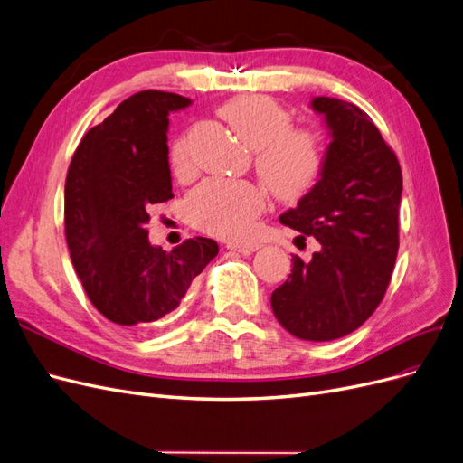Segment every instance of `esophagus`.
Masks as SVG:
<instances>
[{
	"label": "esophagus",
	"instance_id": "obj_1",
	"mask_svg": "<svg viewBox=\"0 0 463 463\" xmlns=\"http://www.w3.org/2000/svg\"><path fill=\"white\" fill-rule=\"evenodd\" d=\"M259 247H260V245H257V243H243V245L230 243V245H228V249H230V250H235V253H241L243 257L253 255Z\"/></svg>",
	"mask_w": 463,
	"mask_h": 463
}]
</instances>
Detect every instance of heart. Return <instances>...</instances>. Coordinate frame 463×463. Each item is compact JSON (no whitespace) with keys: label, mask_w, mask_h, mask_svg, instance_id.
<instances>
[{"label":"heart","mask_w":463,"mask_h":463,"mask_svg":"<svg viewBox=\"0 0 463 463\" xmlns=\"http://www.w3.org/2000/svg\"><path fill=\"white\" fill-rule=\"evenodd\" d=\"M241 141L257 150V172L279 201H299L322 177L326 148L322 137L307 128H291L289 109L262 94H243L220 108ZM170 167L189 170V145L181 135L170 146ZM266 191L249 181L206 179L185 199V216L194 228L222 240L243 241L253 235L266 208Z\"/></svg>","instance_id":"obj_1"}]
</instances>
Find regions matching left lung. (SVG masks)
Masks as SVG:
<instances>
[{
    "instance_id": "left-lung-1",
    "label": "left lung",
    "mask_w": 463,
    "mask_h": 463,
    "mask_svg": "<svg viewBox=\"0 0 463 463\" xmlns=\"http://www.w3.org/2000/svg\"><path fill=\"white\" fill-rule=\"evenodd\" d=\"M330 135L317 187L279 216L320 243L309 262L298 255L270 303L289 334L330 342L357 330L383 301L398 255L400 162L365 111L338 98L311 102Z\"/></svg>"
}]
</instances>
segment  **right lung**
I'll return each mask as SVG.
<instances>
[{
  "label": "right lung",
  "instance_id": "obj_1",
  "mask_svg": "<svg viewBox=\"0 0 463 463\" xmlns=\"http://www.w3.org/2000/svg\"><path fill=\"white\" fill-rule=\"evenodd\" d=\"M191 104L174 92L143 90L123 100L77 146L65 179V237L90 303L135 328L177 309L191 282L218 255L194 237L164 250L148 241V208L174 199L167 114Z\"/></svg>",
  "mask_w": 463,
  "mask_h": 463
}]
</instances>
